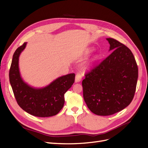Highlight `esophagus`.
<instances>
[{
  "label": "esophagus",
  "instance_id": "1",
  "mask_svg": "<svg viewBox=\"0 0 148 148\" xmlns=\"http://www.w3.org/2000/svg\"><path fill=\"white\" fill-rule=\"evenodd\" d=\"M82 75L79 73H77L75 76V82H79L81 81Z\"/></svg>",
  "mask_w": 148,
  "mask_h": 148
}]
</instances>
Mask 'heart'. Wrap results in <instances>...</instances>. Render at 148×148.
<instances>
[{
  "mask_svg": "<svg viewBox=\"0 0 148 148\" xmlns=\"http://www.w3.org/2000/svg\"><path fill=\"white\" fill-rule=\"evenodd\" d=\"M90 66H89V67H90ZM89 67H88H88H86V68H87V69H88V68H89Z\"/></svg>",
  "mask_w": 148,
  "mask_h": 148,
  "instance_id": "1",
  "label": "heart"
}]
</instances>
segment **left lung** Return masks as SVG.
I'll return each mask as SVG.
<instances>
[{"label":"left lung","instance_id":"left-lung-1","mask_svg":"<svg viewBox=\"0 0 148 148\" xmlns=\"http://www.w3.org/2000/svg\"><path fill=\"white\" fill-rule=\"evenodd\" d=\"M112 53L85 75L83 96L89 110L109 116L123 110L134 96L138 67L130 49L117 40L107 38Z\"/></svg>","mask_w":148,"mask_h":148}]
</instances>
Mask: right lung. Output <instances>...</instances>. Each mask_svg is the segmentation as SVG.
Segmentation results:
<instances>
[{
  "mask_svg": "<svg viewBox=\"0 0 148 148\" xmlns=\"http://www.w3.org/2000/svg\"><path fill=\"white\" fill-rule=\"evenodd\" d=\"M27 43L18 47L13 55L10 69V82L19 106L32 116L47 117L57 114L64 104V94L75 82V73L59 77L47 86L36 88L25 82L20 76L19 56Z\"/></svg>",
  "mask_w": 148,
  "mask_h": 148,
  "instance_id": "obj_1",
  "label": "right lung"
}]
</instances>
